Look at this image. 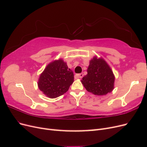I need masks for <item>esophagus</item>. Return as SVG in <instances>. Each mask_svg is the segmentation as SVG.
Listing matches in <instances>:
<instances>
[{"instance_id": "1", "label": "esophagus", "mask_w": 147, "mask_h": 147, "mask_svg": "<svg viewBox=\"0 0 147 147\" xmlns=\"http://www.w3.org/2000/svg\"><path fill=\"white\" fill-rule=\"evenodd\" d=\"M83 77V74H79L75 75V77L77 78H82Z\"/></svg>"}]
</instances>
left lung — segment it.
Segmentation results:
<instances>
[{
    "instance_id": "8db88e82",
    "label": "left lung",
    "mask_w": 147,
    "mask_h": 147,
    "mask_svg": "<svg viewBox=\"0 0 147 147\" xmlns=\"http://www.w3.org/2000/svg\"><path fill=\"white\" fill-rule=\"evenodd\" d=\"M87 72L81 82L88 92L94 95L104 96L113 90L115 75L103 58L96 56L93 57L90 61Z\"/></svg>"
}]
</instances>
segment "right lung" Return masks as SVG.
<instances>
[{"label":"right lung","mask_w":147,"mask_h":147,"mask_svg":"<svg viewBox=\"0 0 147 147\" xmlns=\"http://www.w3.org/2000/svg\"><path fill=\"white\" fill-rule=\"evenodd\" d=\"M74 81L72 70L63 59L53 61L40 74L37 82L43 94L51 99L62 96Z\"/></svg>","instance_id":"add662e5"}]
</instances>
